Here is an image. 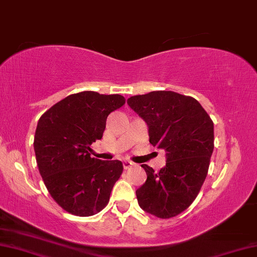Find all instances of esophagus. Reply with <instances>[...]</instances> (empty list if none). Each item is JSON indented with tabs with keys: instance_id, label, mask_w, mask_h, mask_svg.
I'll list each match as a JSON object with an SVG mask.
<instances>
[{
	"instance_id": "1",
	"label": "esophagus",
	"mask_w": 257,
	"mask_h": 257,
	"mask_svg": "<svg viewBox=\"0 0 257 257\" xmlns=\"http://www.w3.org/2000/svg\"><path fill=\"white\" fill-rule=\"evenodd\" d=\"M122 166H124V169H130L131 167L135 166V163L132 161H127V160H125V161H122Z\"/></svg>"
}]
</instances>
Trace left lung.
I'll use <instances>...</instances> for the list:
<instances>
[{
	"mask_svg": "<svg viewBox=\"0 0 257 257\" xmlns=\"http://www.w3.org/2000/svg\"><path fill=\"white\" fill-rule=\"evenodd\" d=\"M127 104L147 122L150 143L167 152L159 173L141 165L147 180L136 191L138 203L158 218L176 217L191 205L206 178L214 148L213 121L197 99L175 91L132 96Z\"/></svg>",
	"mask_w": 257,
	"mask_h": 257,
	"instance_id": "8db88e82",
	"label": "left lung"
}]
</instances>
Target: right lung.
<instances>
[{
	"mask_svg": "<svg viewBox=\"0 0 257 257\" xmlns=\"http://www.w3.org/2000/svg\"><path fill=\"white\" fill-rule=\"evenodd\" d=\"M124 104L121 95L82 91L39 118L33 141L39 173L52 198L70 214L89 217L109 203L124 167L91 158L90 145L102 139L107 116Z\"/></svg>",
	"mask_w": 257,
	"mask_h": 257,
	"instance_id": "1",
	"label": "right lung"
}]
</instances>
